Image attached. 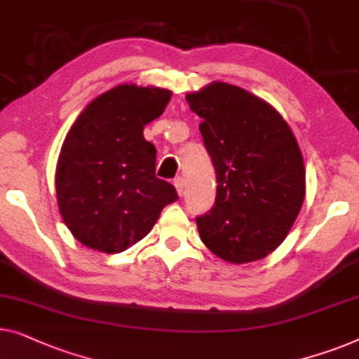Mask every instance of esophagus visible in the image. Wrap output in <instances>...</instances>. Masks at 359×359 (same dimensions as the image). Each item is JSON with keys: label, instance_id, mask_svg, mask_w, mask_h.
Returning a JSON list of instances; mask_svg holds the SVG:
<instances>
[{"label": "esophagus", "instance_id": "1", "mask_svg": "<svg viewBox=\"0 0 359 359\" xmlns=\"http://www.w3.org/2000/svg\"><path fill=\"white\" fill-rule=\"evenodd\" d=\"M173 184H175L176 191H178V194H180V196H183V194H184V191H186V183H184V178H181V176H178V178H175Z\"/></svg>", "mask_w": 359, "mask_h": 359}]
</instances>
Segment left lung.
Instances as JSON below:
<instances>
[{
  "instance_id": "obj_1",
  "label": "left lung",
  "mask_w": 359,
  "mask_h": 359,
  "mask_svg": "<svg viewBox=\"0 0 359 359\" xmlns=\"http://www.w3.org/2000/svg\"><path fill=\"white\" fill-rule=\"evenodd\" d=\"M217 173L215 204L197 217L201 240L231 264L264 259L287 238L306 196L296 137L254 93L212 82L186 95Z\"/></svg>"
}]
</instances>
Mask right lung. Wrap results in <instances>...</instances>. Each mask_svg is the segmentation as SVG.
<instances>
[{
	"mask_svg": "<svg viewBox=\"0 0 359 359\" xmlns=\"http://www.w3.org/2000/svg\"><path fill=\"white\" fill-rule=\"evenodd\" d=\"M170 98L160 87L121 84L93 98L71 126L56 163V199L84 246L123 252L178 199L173 186L155 176L157 149L144 139V126Z\"/></svg>",
	"mask_w": 359,
	"mask_h": 359,
	"instance_id": "obj_1",
	"label": "right lung"
}]
</instances>
